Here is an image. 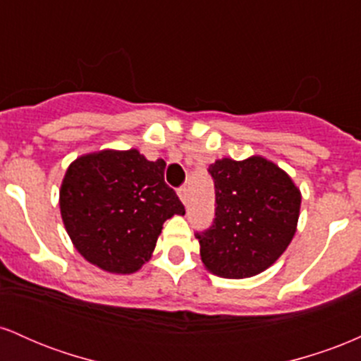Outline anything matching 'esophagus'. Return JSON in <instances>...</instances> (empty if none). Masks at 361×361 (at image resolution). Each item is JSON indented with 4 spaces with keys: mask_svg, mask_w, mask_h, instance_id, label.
<instances>
[{
    "mask_svg": "<svg viewBox=\"0 0 361 361\" xmlns=\"http://www.w3.org/2000/svg\"><path fill=\"white\" fill-rule=\"evenodd\" d=\"M178 197H180V200L183 202V205H188L190 192H188V188H186V186H181V188L178 190Z\"/></svg>",
    "mask_w": 361,
    "mask_h": 361,
    "instance_id": "esophagus-1",
    "label": "esophagus"
}]
</instances>
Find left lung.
I'll use <instances>...</instances> for the list:
<instances>
[{"label": "left lung", "mask_w": 361, "mask_h": 361, "mask_svg": "<svg viewBox=\"0 0 361 361\" xmlns=\"http://www.w3.org/2000/svg\"><path fill=\"white\" fill-rule=\"evenodd\" d=\"M215 219L197 235L205 268L222 279H250L283 255L297 231L300 190L261 156L222 157L209 166Z\"/></svg>", "instance_id": "8db88e82"}]
</instances>
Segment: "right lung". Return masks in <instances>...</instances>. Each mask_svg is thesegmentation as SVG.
Instances as JSON below:
<instances>
[{"label":"right lung","mask_w":361,"mask_h":361,"mask_svg":"<svg viewBox=\"0 0 361 361\" xmlns=\"http://www.w3.org/2000/svg\"><path fill=\"white\" fill-rule=\"evenodd\" d=\"M163 159L137 149H103L80 156L62 180V222L78 252L110 273L137 271L151 259L166 219L185 215L175 190L164 183Z\"/></svg>","instance_id":"right-lung-1"}]
</instances>
